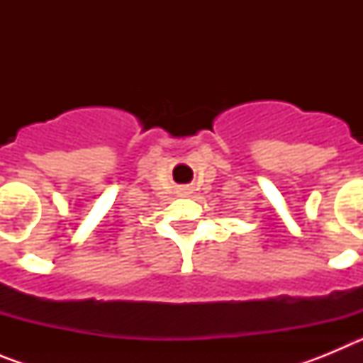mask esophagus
<instances>
[{"label":"esophagus","instance_id":"obj_1","mask_svg":"<svg viewBox=\"0 0 363 363\" xmlns=\"http://www.w3.org/2000/svg\"><path fill=\"white\" fill-rule=\"evenodd\" d=\"M179 192H182L184 196H187V194H189V192H191V191H189V189H182V191H179Z\"/></svg>","mask_w":363,"mask_h":363}]
</instances>
